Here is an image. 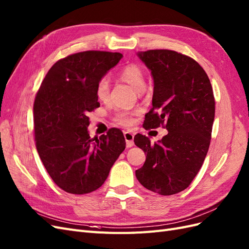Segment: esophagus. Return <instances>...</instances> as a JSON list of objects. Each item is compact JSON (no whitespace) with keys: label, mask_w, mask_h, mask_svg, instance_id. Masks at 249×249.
<instances>
[{"label":"esophagus","mask_w":249,"mask_h":249,"mask_svg":"<svg viewBox=\"0 0 249 249\" xmlns=\"http://www.w3.org/2000/svg\"><path fill=\"white\" fill-rule=\"evenodd\" d=\"M124 135L126 142V147H132L134 145V134L131 132H124Z\"/></svg>","instance_id":"1"}]
</instances>
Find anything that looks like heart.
I'll use <instances>...</instances> for the list:
<instances>
[{"label":"heart","mask_w":249,"mask_h":249,"mask_svg":"<svg viewBox=\"0 0 249 249\" xmlns=\"http://www.w3.org/2000/svg\"><path fill=\"white\" fill-rule=\"evenodd\" d=\"M119 79L127 83L137 91H142L145 87V78L142 70L136 64H127L118 72ZM110 92V83L107 78H102L96 85V95L100 100H105ZM115 122L123 125H130L133 124V113L120 112L115 116Z\"/></svg>","instance_id":"1"}]
</instances>
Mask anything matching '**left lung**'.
<instances>
[{
    "instance_id": "left-lung-1",
    "label": "left lung",
    "mask_w": 249,
    "mask_h": 249,
    "mask_svg": "<svg viewBox=\"0 0 249 249\" xmlns=\"http://www.w3.org/2000/svg\"><path fill=\"white\" fill-rule=\"evenodd\" d=\"M137 55L154 79L153 108L143 125H163L168 134L155 144L141 134L135 136L146 155L136 178L150 191L172 195L191 184L205 161L215 117L213 89L202 67L180 53L149 50Z\"/></svg>"
}]
</instances>
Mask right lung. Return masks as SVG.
I'll use <instances>...</instances> for the list:
<instances>
[{"instance_id": "right-lung-1", "label": "right lung", "mask_w": 249, "mask_h": 249, "mask_svg": "<svg viewBox=\"0 0 249 249\" xmlns=\"http://www.w3.org/2000/svg\"><path fill=\"white\" fill-rule=\"evenodd\" d=\"M123 58L120 53L86 51L59 60L36 94V148L55 184L71 194L90 193L105 183L125 148L119 129L90 138L88 113L100 107L96 85Z\"/></svg>"}]
</instances>
